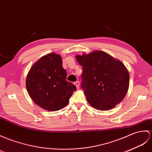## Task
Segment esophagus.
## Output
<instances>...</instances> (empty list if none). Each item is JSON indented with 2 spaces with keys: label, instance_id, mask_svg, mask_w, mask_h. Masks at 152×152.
I'll use <instances>...</instances> for the list:
<instances>
[{
  "label": "esophagus",
  "instance_id": "esophagus-1",
  "mask_svg": "<svg viewBox=\"0 0 152 152\" xmlns=\"http://www.w3.org/2000/svg\"><path fill=\"white\" fill-rule=\"evenodd\" d=\"M75 85L76 86L77 89H78V88L80 87V82H79V81H77V82H76L75 83Z\"/></svg>",
  "mask_w": 152,
  "mask_h": 152
}]
</instances>
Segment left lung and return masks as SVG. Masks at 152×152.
Listing matches in <instances>:
<instances>
[{"mask_svg":"<svg viewBox=\"0 0 152 152\" xmlns=\"http://www.w3.org/2000/svg\"><path fill=\"white\" fill-rule=\"evenodd\" d=\"M83 67L81 87L88 102L98 110H109L124 99L129 75L125 65L107 53L96 50L76 56Z\"/></svg>","mask_w":152,"mask_h":152,"instance_id":"left-lung-1","label":"left lung"}]
</instances>
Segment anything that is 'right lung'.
<instances>
[{
	"instance_id": "1",
	"label": "right lung",
	"mask_w": 152,
	"mask_h": 152,
	"mask_svg": "<svg viewBox=\"0 0 152 152\" xmlns=\"http://www.w3.org/2000/svg\"><path fill=\"white\" fill-rule=\"evenodd\" d=\"M59 54L50 53L41 57L28 72L26 87L30 98L45 110L55 111L65 107L76 87L66 80Z\"/></svg>"
}]
</instances>
